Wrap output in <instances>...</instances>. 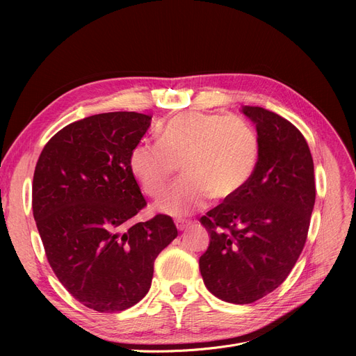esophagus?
Segmentation results:
<instances>
[{
  "mask_svg": "<svg viewBox=\"0 0 356 356\" xmlns=\"http://www.w3.org/2000/svg\"><path fill=\"white\" fill-rule=\"evenodd\" d=\"M191 220H183V219H177L176 220V227H177V229L179 231H184L186 228H189L191 227Z\"/></svg>",
  "mask_w": 356,
  "mask_h": 356,
  "instance_id": "esophagus-1",
  "label": "esophagus"
}]
</instances>
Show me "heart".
Here are the masks:
<instances>
[{
  "instance_id": "b5f03b06",
  "label": "heart",
  "mask_w": 356,
  "mask_h": 356,
  "mask_svg": "<svg viewBox=\"0 0 356 356\" xmlns=\"http://www.w3.org/2000/svg\"><path fill=\"white\" fill-rule=\"evenodd\" d=\"M259 153L255 129L236 115L181 112L167 121L159 141L143 140L129 153V168L143 191L159 197L181 165L183 179L157 203L183 216L239 193L251 180Z\"/></svg>"
}]
</instances>
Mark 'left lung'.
<instances>
[{
    "instance_id": "8db88e82",
    "label": "left lung",
    "mask_w": 356,
    "mask_h": 356,
    "mask_svg": "<svg viewBox=\"0 0 356 356\" xmlns=\"http://www.w3.org/2000/svg\"><path fill=\"white\" fill-rule=\"evenodd\" d=\"M255 124L259 153L248 184L199 220L211 235L199 268L223 302L250 305L282 284L307 239L316 199L314 165L303 134L259 106H242Z\"/></svg>"
}]
</instances>
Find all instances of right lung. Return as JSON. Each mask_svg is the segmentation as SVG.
<instances>
[{
	"label": "right lung",
	"mask_w": 356,
	"mask_h": 356,
	"mask_svg": "<svg viewBox=\"0 0 356 356\" xmlns=\"http://www.w3.org/2000/svg\"><path fill=\"white\" fill-rule=\"evenodd\" d=\"M152 115L106 112L56 133L37 160L33 216L49 264L65 289L99 313L137 305L152 286L154 259L177 236L156 215L133 223L145 199L129 153Z\"/></svg>",
	"instance_id": "right-lung-1"
}]
</instances>
